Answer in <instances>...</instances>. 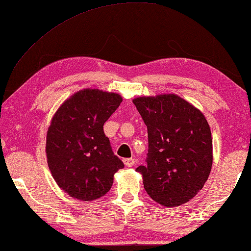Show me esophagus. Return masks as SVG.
I'll return each mask as SVG.
<instances>
[{
  "label": "esophagus",
  "mask_w": 251,
  "mask_h": 251,
  "mask_svg": "<svg viewBox=\"0 0 251 251\" xmlns=\"http://www.w3.org/2000/svg\"><path fill=\"white\" fill-rule=\"evenodd\" d=\"M123 162H124V164L127 166V168H132V166L135 164V160H134L133 157L124 158V160H123Z\"/></svg>",
  "instance_id": "1"
}]
</instances>
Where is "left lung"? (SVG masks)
<instances>
[{
	"label": "left lung",
	"instance_id": "8db88e82",
	"mask_svg": "<svg viewBox=\"0 0 251 251\" xmlns=\"http://www.w3.org/2000/svg\"><path fill=\"white\" fill-rule=\"evenodd\" d=\"M147 126L146 166L136 169L144 189L166 208L190 201L203 188L212 168V137L200 110L174 94L135 98Z\"/></svg>",
	"mask_w": 251,
	"mask_h": 251
}]
</instances>
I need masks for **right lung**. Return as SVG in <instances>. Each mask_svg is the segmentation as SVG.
Segmentation results:
<instances>
[{"instance_id":"right-lung-1","label":"right lung","mask_w":251,"mask_h":251,"mask_svg":"<svg viewBox=\"0 0 251 251\" xmlns=\"http://www.w3.org/2000/svg\"><path fill=\"white\" fill-rule=\"evenodd\" d=\"M118 94L82 89L55 111L47 133L48 166L68 196L93 201L108 192L124 163L113 153L104 124L122 102Z\"/></svg>"}]
</instances>
